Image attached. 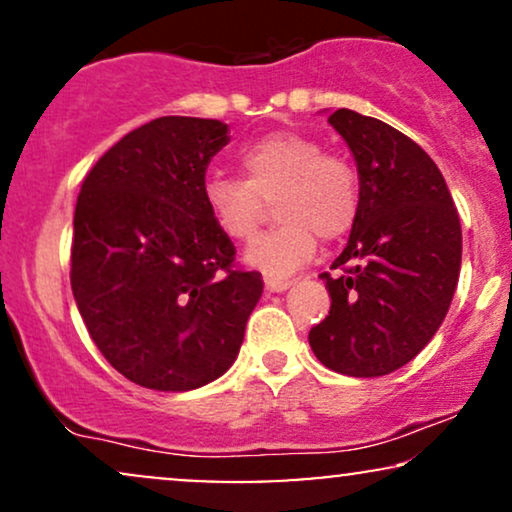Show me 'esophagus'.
<instances>
[{
	"label": "esophagus",
	"instance_id": "34e87169",
	"mask_svg": "<svg viewBox=\"0 0 512 512\" xmlns=\"http://www.w3.org/2000/svg\"><path fill=\"white\" fill-rule=\"evenodd\" d=\"M291 284H293L291 279H272V276H269V279L264 281V286H267L269 293H281V291L291 289Z\"/></svg>",
	"mask_w": 512,
	"mask_h": 512
}]
</instances>
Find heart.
Wrapping results in <instances>:
<instances>
[{
  "instance_id": "heart-1",
  "label": "heart",
  "mask_w": 512,
  "mask_h": 512,
  "mask_svg": "<svg viewBox=\"0 0 512 512\" xmlns=\"http://www.w3.org/2000/svg\"><path fill=\"white\" fill-rule=\"evenodd\" d=\"M240 175H211L204 204L219 231L250 240L260 228L267 202L281 223L245 250V260L267 276H286L317 250V236L339 240L361 211V178L354 163L325 154L315 137L279 129L240 151Z\"/></svg>"
}]
</instances>
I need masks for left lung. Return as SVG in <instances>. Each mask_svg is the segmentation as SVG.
<instances>
[{"label":"left lung","instance_id":"8db88e82","mask_svg":"<svg viewBox=\"0 0 512 512\" xmlns=\"http://www.w3.org/2000/svg\"><path fill=\"white\" fill-rule=\"evenodd\" d=\"M354 154L361 211L349 243L320 276L330 315L308 342L317 361L354 378L402 368L448 315L462 264V228L433 158L407 134L339 108L327 117Z\"/></svg>","mask_w":512,"mask_h":512}]
</instances>
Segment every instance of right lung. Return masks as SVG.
Here are the masks:
<instances>
[{
  "label": "right lung",
  "mask_w": 512,
  "mask_h": 512,
  "mask_svg": "<svg viewBox=\"0 0 512 512\" xmlns=\"http://www.w3.org/2000/svg\"><path fill=\"white\" fill-rule=\"evenodd\" d=\"M228 127L158 117L88 170L74 209L72 291L86 330L117 373L161 392L221 378L262 296V274L204 204L211 156Z\"/></svg>",
  "instance_id": "obj_1"
}]
</instances>
